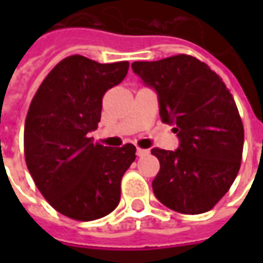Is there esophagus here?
Listing matches in <instances>:
<instances>
[{"label":"esophagus","instance_id":"esophagus-1","mask_svg":"<svg viewBox=\"0 0 263 263\" xmlns=\"http://www.w3.org/2000/svg\"><path fill=\"white\" fill-rule=\"evenodd\" d=\"M148 154V150H144V148H136V156L138 157H144Z\"/></svg>","mask_w":263,"mask_h":263}]
</instances>
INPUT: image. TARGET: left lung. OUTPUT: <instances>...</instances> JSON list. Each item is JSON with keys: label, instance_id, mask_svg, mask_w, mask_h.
I'll return each instance as SVG.
<instances>
[{"label": "left lung", "instance_id": "obj_1", "mask_svg": "<svg viewBox=\"0 0 263 263\" xmlns=\"http://www.w3.org/2000/svg\"><path fill=\"white\" fill-rule=\"evenodd\" d=\"M132 71L157 92L162 123L175 125L176 150L153 148L160 172L153 191L183 214L210 210L228 192L240 168L245 129L235 99L216 72L195 57L135 61Z\"/></svg>", "mask_w": 263, "mask_h": 263}]
</instances>
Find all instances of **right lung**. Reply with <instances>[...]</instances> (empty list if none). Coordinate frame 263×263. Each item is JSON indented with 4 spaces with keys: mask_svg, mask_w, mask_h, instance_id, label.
Masks as SVG:
<instances>
[{
    "mask_svg": "<svg viewBox=\"0 0 263 263\" xmlns=\"http://www.w3.org/2000/svg\"><path fill=\"white\" fill-rule=\"evenodd\" d=\"M129 63L99 64L71 55L55 65L32 98L24 125L28 172L64 216L92 221L117 208L134 144L105 147L87 138L101 121L103 94L127 76Z\"/></svg>",
    "mask_w": 263,
    "mask_h": 263,
    "instance_id": "obj_1",
    "label": "right lung"
}]
</instances>
